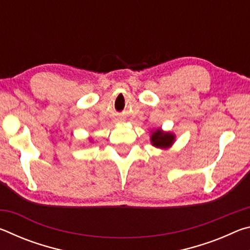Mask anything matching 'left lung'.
Instances as JSON below:
<instances>
[{"label":"left lung","instance_id":"left-lung-1","mask_svg":"<svg viewBox=\"0 0 250 250\" xmlns=\"http://www.w3.org/2000/svg\"><path fill=\"white\" fill-rule=\"evenodd\" d=\"M151 143L155 147L160 149H167L170 147L175 140V135L171 132H164L161 129H156L151 133Z\"/></svg>","mask_w":250,"mask_h":250}]
</instances>
